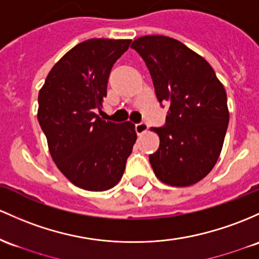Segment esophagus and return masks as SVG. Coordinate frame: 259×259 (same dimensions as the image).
Listing matches in <instances>:
<instances>
[{
  "label": "esophagus",
  "mask_w": 259,
  "mask_h": 259,
  "mask_svg": "<svg viewBox=\"0 0 259 259\" xmlns=\"http://www.w3.org/2000/svg\"><path fill=\"white\" fill-rule=\"evenodd\" d=\"M147 129H149V125H147L146 123H144V121L135 124V132L138 135H141V134H144V133H146Z\"/></svg>",
  "instance_id": "1"
}]
</instances>
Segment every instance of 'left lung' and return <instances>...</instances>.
<instances>
[{"label": "left lung", "mask_w": 259, "mask_h": 259, "mask_svg": "<svg viewBox=\"0 0 259 259\" xmlns=\"http://www.w3.org/2000/svg\"><path fill=\"white\" fill-rule=\"evenodd\" d=\"M151 75L156 97L169 106L166 124L152 127L160 147L150 155L156 177L188 187L214 168L229 124L226 91L209 62L183 42L163 35L133 41Z\"/></svg>", "instance_id": "obj_1"}]
</instances>
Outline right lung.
Returning <instances> with one entry per match:
<instances>
[{"label":"right lung","instance_id":"right-lung-1","mask_svg":"<svg viewBox=\"0 0 259 259\" xmlns=\"http://www.w3.org/2000/svg\"><path fill=\"white\" fill-rule=\"evenodd\" d=\"M130 39H90L67 51L47 76L38 96V120L54 162L76 187L103 192L123 177L136 141L135 125L112 123L103 108L114 62Z\"/></svg>","mask_w":259,"mask_h":259}]
</instances>
